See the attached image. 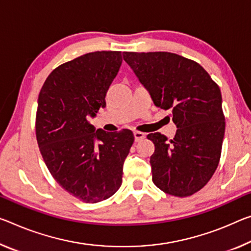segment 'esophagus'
I'll return each instance as SVG.
<instances>
[{"mask_svg":"<svg viewBox=\"0 0 251 251\" xmlns=\"http://www.w3.org/2000/svg\"><path fill=\"white\" fill-rule=\"evenodd\" d=\"M145 137V134L142 133V132H134V138H135V142H140L141 140Z\"/></svg>","mask_w":251,"mask_h":251,"instance_id":"esophagus-1","label":"esophagus"}]
</instances>
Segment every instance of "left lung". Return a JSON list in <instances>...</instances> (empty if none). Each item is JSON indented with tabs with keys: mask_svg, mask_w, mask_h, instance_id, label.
I'll return each mask as SVG.
<instances>
[{
	"mask_svg": "<svg viewBox=\"0 0 251 251\" xmlns=\"http://www.w3.org/2000/svg\"><path fill=\"white\" fill-rule=\"evenodd\" d=\"M154 104L172 111L173 140L151 133L152 180L163 192L184 198L200 191L216 172L225 136L219 86L198 62L171 52H123Z\"/></svg>",
	"mask_w": 251,
	"mask_h": 251,
	"instance_id": "left-lung-1",
	"label": "left lung"
}]
</instances>
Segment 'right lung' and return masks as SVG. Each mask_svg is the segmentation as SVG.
I'll return each mask as SVG.
<instances>
[{
    "instance_id": "right-lung-1",
    "label": "right lung",
    "mask_w": 251,
    "mask_h": 251,
    "mask_svg": "<svg viewBox=\"0 0 251 251\" xmlns=\"http://www.w3.org/2000/svg\"><path fill=\"white\" fill-rule=\"evenodd\" d=\"M121 51H96L62 63L43 83L35 135L46 165L62 189L86 203L110 198L122 185L132 130L105 132L90 124L122 65Z\"/></svg>"
}]
</instances>
